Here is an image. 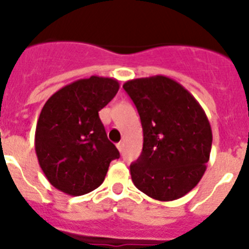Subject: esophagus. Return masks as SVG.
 Wrapping results in <instances>:
<instances>
[{
	"mask_svg": "<svg viewBox=\"0 0 249 249\" xmlns=\"http://www.w3.org/2000/svg\"><path fill=\"white\" fill-rule=\"evenodd\" d=\"M117 148H118V151H120L121 153H122L123 149H124V142H118V143H117Z\"/></svg>",
	"mask_w": 249,
	"mask_h": 249,
	"instance_id": "obj_1",
	"label": "esophagus"
}]
</instances>
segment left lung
Masks as SVG:
<instances>
[{
    "label": "left lung",
    "instance_id": "left-lung-1",
    "mask_svg": "<svg viewBox=\"0 0 249 249\" xmlns=\"http://www.w3.org/2000/svg\"><path fill=\"white\" fill-rule=\"evenodd\" d=\"M137 107L143 148L131 164L132 182L157 201H175L192 191L206 172L212 129L203 108L183 86L166 76L123 85Z\"/></svg>",
    "mask_w": 249,
    "mask_h": 249
}]
</instances>
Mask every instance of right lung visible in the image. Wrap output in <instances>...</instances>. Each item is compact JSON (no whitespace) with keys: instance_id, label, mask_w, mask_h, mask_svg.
<instances>
[{"instance_id":"obj_1","label":"right lung","mask_w":249,"mask_h":249,"mask_svg":"<svg viewBox=\"0 0 249 249\" xmlns=\"http://www.w3.org/2000/svg\"><path fill=\"white\" fill-rule=\"evenodd\" d=\"M114 78L91 76L53 93L37 121L35 149L54 188L82 196L102 184L120 152L107 138L98 112L116 96Z\"/></svg>"}]
</instances>
